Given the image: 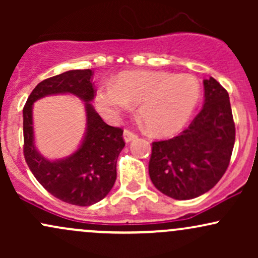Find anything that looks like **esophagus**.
<instances>
[{
	"mask_svg": "<svg viewBox=\"0 0 258 258\" xmlns=\"http://www.w3.org/2000/svg\"><path fill=\"white\" fill-rule=\"evenodd\" d=\"M137 138V135L130 131V130H125L123 131V139H125L126 143H130V142L133 141V139Z\"/></svg>",
	"mask_w": 258,
	"mask_h": 258,
	"instance_id": "1",
	"label": "esophagus"
}]
</instances>
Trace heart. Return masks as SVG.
I'll return each instance as SVG.
<instances>
[{"label": "heart", "mask_w": 258, "mask_h": 258, "mask_svg": "<svg viewBox=\"0 0 258 258\" xmlns=\"http://www.w3.org/2000/svg\"><path fill=\"white\" fill-rule=\"evenodd\" d=\"M200 100V85L186 74L122 73L96 92L94 102L108 120H117L138 104L139 116L154 136H172L193 116Z\"/></svg>", "instance_id": "obj_1"}]
</instances>
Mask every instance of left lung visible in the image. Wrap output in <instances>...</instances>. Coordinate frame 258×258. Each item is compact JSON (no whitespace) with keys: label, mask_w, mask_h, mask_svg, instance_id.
Listing matches in <instances>:
<instances>
[{"label":"left lung","mask_w":258,"mask_h":258,"mask_svg":"<svg viewBox=\"0 0 258 258\" xmlns=\"http://www.w3.org/2000/svg\"><path fill=\"white\" fill-rule=\"evenodd\" d=\"M204 90L203 109L188 128L153 143L150 179L176 200L194 199L214 188L232 156L235 125L228 92L214 78L204 80Z\"/></svg>","instance_id":"1"}]
</instances>
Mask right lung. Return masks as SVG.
I'll use <instances>...</instances> for the list:
<instances>
[{
	"mask_svg": "<svg viewBox=\"0 0 258 258\" xmlns=\"http://www.w3.org/2000/svg\"><path fill=\"white\" fill-rule=\"evenodd\" d=\"M91 69L69 70L43 80L29 96L23 109L24 156L29 168L48 193L64 203L90 206L104 199L116 180V162L125 147L119 127L106 125L94 110L96 96ZM54 94H74L85 102L86 132L76 152L48 160L36 149L32 106L36 100Z\"/></svg>",
	"mask_w": 258,
	"mask_h": 258,
	"instance_id": "right-lung-1",
	"label": "right lung"
}]
</instances>
